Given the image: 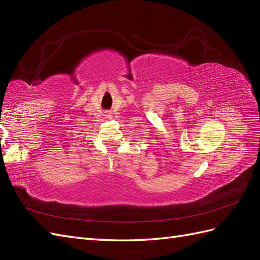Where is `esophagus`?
Returning a JSON list of instances; mask_svg holds the SVG:
<instances>
[{
    "mask_svg": "<svg viewBox=\"0 0 260 260\" xmlns=\"http://www.w3.org/2000/svg\"><path fill=\"white\" fill-rule=\"evenodd\" d=\"M107 116H112V115H110V113H109V112H107Z\"/></svg>",
    "mask_w": 260,
    "mask_h": 260,
    "instance_id": "obj_1",
    "label": "esophagus"
}]
</instances>
